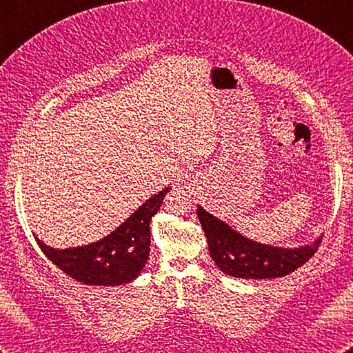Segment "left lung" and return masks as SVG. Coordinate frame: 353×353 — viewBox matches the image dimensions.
Returning a JSON list of instances; mask_svg holds the SVG:
<instances>
[{"label":"left lung","instance_id":"left-lung-1","mask_svg":"<svg viewBox=\"0 0 353 353\" xmlns=\"http://www.w3.org/2000/svg\"><path fill=\"white\" fill-rule=\"evenodd\" d=\"M197 216L208 238L211 256L223 273L243 279L282 277L308 262L321 244V238L299 249H282L250 241L232 230L199 206Z\"/></svg>","mask_w":353,"mask_h":353}]
</instances>
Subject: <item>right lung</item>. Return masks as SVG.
I'll use <instances>...</instances> for the list:
<instances>
[{"mask_svg": "<svg viewBox=\"0 0 353 353\" xmlns=\"http://www.w3.org/2000/svg\"><path fill=\"white\" fill-rule=\"evenodd\" d=\"M170 188L147 200L130 219L106 238L85 247L56 250L36 238L47 256L57 268L77 282L114 287L132 282L147 264L150 254V221L159 211Z\"/></svg>", "mask_w": 353, "mask_h": 353, "instance_id": "add662e5", "label": "right lung"}]
</instances>
